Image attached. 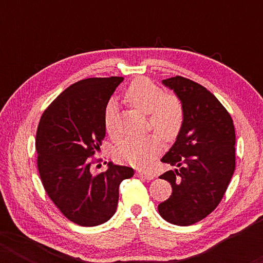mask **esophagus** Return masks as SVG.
Wrapping results in <instances>:
<instances>
[{
  "label": "esophagus",
  "mask_w": 263,
  "mask_h": 263,
  "mask_svg": "<svg viewBox=\"0 0 263 263\" xmlns=\"http://www.w3.org/2000/svg\"><path fill=\"white\" fill-rule=\"evenodd\" d=\"M138 176L139 177H145L147 179H153V177H154L152 174H148V172H142V171H139Z\"/></svg>",
  "instance_id": "34e87169"
}]
</instances>
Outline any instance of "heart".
<instances>
[{
  "mask_svg": "<svg viewBox=\"0 0 263 263\" xmlns=\"http://www.w3.org/2000/svg\"><path fill=\"white\" fill-rule=\"evenodd\" d=\"M124 98L140 112L148 114L149 125L165 141L177 138L184 122V107L175 93H164L157 84L147 78H136L125 89ZM104 127L109 135H116V109L109 104L104 112ZM161 142L157 134L122 140L116 148L120 160L146 166L160 151Z\"/></svg>",
  "mask_w": 263,
  "mask_h": 263,
  "instance_id": "1",
  "label": "heart"
}]
</instances>
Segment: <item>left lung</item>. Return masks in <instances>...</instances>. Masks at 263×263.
Returning a JSON list of instances; mask_svg holds the SVG:
<instances>
[{
	"instance_id": "8db88e82",
	"label": "left lung",
	"mask_w": 263,
	"mask_h": 263,
	"mask_svg": "<svg viewBox=\"0 0 263 263\" xmlns=\"http://www.w3.org/2000/svg\"><path fill=\"white\" fill-rule=\"evenodd\" d=\"M184 107V122L163 163L176 166L160 178L172 194L158 212L174 225L189 226L212 213L228 189L236 166V134L228 110L206 87L183 77L163 80Z\"/></svg>"
}]
</instances>
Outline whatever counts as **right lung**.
<instances>
[{
  "instance_id": "right-lung-1",
  "label": "right lung",
  "mask_w": 263,
  "mask_h": 263,
  "mask_svg": "<svg viewBox=\"0 0 263 263\" xmlns=\"http://www.w3.org/2000/svg\"><path fill=\"white\" fill-rule=\"evenodd\" d=\"M123 78H88L64 89L39 121L35 149L43 186L64 217L80 226H97L116 212L118 186L134 170L112 163L92 170L105 138L104 112ZM100 167V165H97Z\"/></svg>"
}]
</instances>
